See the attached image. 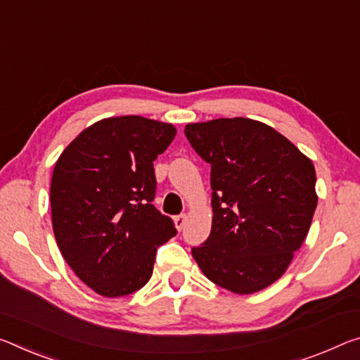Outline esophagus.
I'll return each mask as SVG.
<instances>
[{
  "mask_svg": "<svg viewBox=\"0 0 360 360\" xmlns=\"http://www.w3.org/2000/svg\"><path fill=\"white\" fill-rule=\"evenodd\" d=\"M186 221H187V216L186 214L174 216V224H176V227H178V231H182V227H184Z\"/></svg>",
  "mask_w": 360,
  "mask_h": 360,
  "instance_id": "1",
  "label": "esophagus"
}]
</instances>
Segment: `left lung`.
I'll use <instances>...</instances> for the list:
<instances>
[{"label": "left lung", "mask_w": 360, "mask_h": 360, "mask_svg": "<svg viewBox=\"0 0 360 360\" xmlns=\"http://www.w3.org/2000/svg\"><path fill=\"white\" fill-rule=\"evenodd\" d=\"M210 163L213 224L192 256L211 282L255 293L276 282L309 232L316 169L285 136L250 118H218L184 129Z\"/></svg>", "instance_id": "left-lung-1"}]
</instances>
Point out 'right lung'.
<instances>
[{"mask_svg":"<svg viewBox=\"0 0 360 360\" xmlns=\"http://www.w3.org/2000/svg\"><path fill=\"white\" fill-rule=\"evenodd\" d=\"M173 124L138 115L105 118L79 133L57 160L51 181L53 231L72 271L107 298L149 282L173 219L153 207V160Z\"/></svg>","mask_w":360,"mask_h":360,"instance_id":"add662e5","label":"right lung"}]
</instances>
